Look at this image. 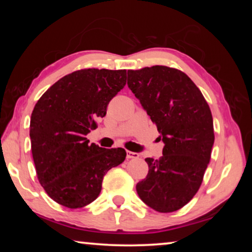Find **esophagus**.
I'll return each instance as SVG.
<instances>
[{
    "mask_svg": "<svg viewBox=\"0 0 252 252\" xmlns=\"http://www.w3.org/2000/svg\"><path fill=\"white\" fill-rule=\"evenodd\" d=\"M126 158L127 159H136V158H139V155L132 151H126Z\"/></svg>",
    "mask_w": 252,
    "mask_h": 252,
    "instance_id": "1",
    "label": "esophagus"
}]
</instances>
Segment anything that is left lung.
I'll list each match as a JSON object with an SVG mask.
<instances>
[{
  "instance_id": "left-lung-1",
  "label": "left lung",
  "mask_w": 252,
  "mask_h": 252,
  "mask_svg": "<svg viewBox=\"0 0 252 252\" xmlns=\"http://www.w3.org/2000/svg\"><path fill=\"white\" fill-rule=\"evenodd\" d=\"M127 87L164 143L159 160L146 159L149 172L136 192L153 210L177 211L198 192L210 161L215 142L210 108L192 80L173 67L127 70Z\"/></svg>"
}]
</instances>
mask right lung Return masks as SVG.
I'll return each instance as SVG.
<instances>
[{
  "label": "right lung",
  "instance_id": "add662e5",
  "mask_svg": "<svg viewBox=\"0 0 252 252\" xmlns=\"http://www.w3.org/2000/svg\"><path fill=\"white\" fill-rule=\"evenodd\" d=\"M126 83V70H79L55 82L34 106L30 138L37 179L61 206L78 209L94 201L104 174L125 161V149L90 144L85 135Z\"/></svg>",
  "mask_w": 252,
  "mask_h": 252
}]
</instances>
